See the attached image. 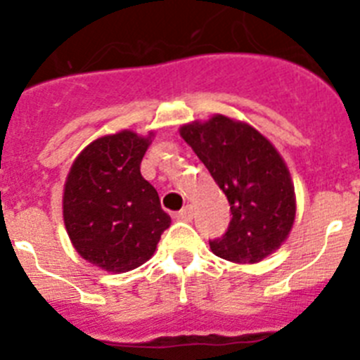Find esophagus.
<instances>
[{
	"mask_svg": "<svg viewBox=\"0 0 360 360\" xmlns=\"http://www.w3.org/2000/svg\"><path fill=\"white\" fill-rule=\"evenodd\" d=\"M176 218L184 219V221H191L193 219V205H186L182 211H178Z\"/></svg>",
	"mask_w": 360,
	"mask_h": 360,
	"instance_id": "1",
	"label": "esophagus"
}]
</instances>
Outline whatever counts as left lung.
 <instances>
[{"label":"left lung","mask_w":360,"mask_h":360,"mask_svg":"<svg viewBox=\"0 0 360 360\" xmlns=\"http://www.w3.org/2000/svg\"><path fill=\"white\" fill-rule=\"evenodd\" d=\"M180 135L231 205L227 232L209 241L212 252L232 263H257L278 250L295 219L294 184L278 149L250 124L225 115L184 124Z\"/></svg>","instance_id":"8db88e82"}]
</instances>
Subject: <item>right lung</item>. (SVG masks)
<instances>
[{
    "label": "right lung",
    "instance_id": "1",
    "mask_svg": "<svg viewBox=\"0 0 360 360\" xmlns=\"http://www.w3.org/2000/svg\"><path fill=\"white\" fill-rule=\"evenodd\" d=\"M151 136L129 129L101 136L79 153L66 176L63 218L72 245L113 274L148 262L171 225L157 189L141 174Z\"/></svg>",
    "mask_w": 360,
    "mask_h": 360
}]
</instances>
